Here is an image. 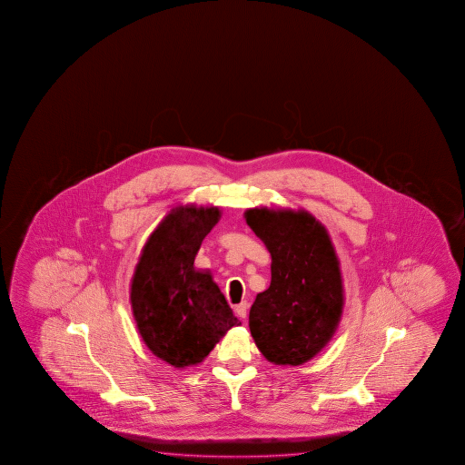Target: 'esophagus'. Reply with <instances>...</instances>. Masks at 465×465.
<instances>
[{
	"label": "esophagus",
	"mask_w": 465,
	"mask_h": 465,
	"mask_svg": "<svg viewBox=\"0 0 465 465\" xmlns=\"http://www.w3.org/2000/svg\"><path fill=\"white\" fill-rule=\"evenodd\" d=\"M247 309H249V304L244 301V302H241V304H237V306L234 307V312H236L239 319L244 321L245 317H247Z\"/></svg>",
	"instance_id": "obj_1"
}]
</instances>
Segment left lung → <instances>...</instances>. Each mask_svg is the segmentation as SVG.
Wrapping results in <instances>:
<instances>
[{"instance_id":"1","label":"left lung","mask_w":465,"mask_h":465,"mask_svg":"<svg viewBox=\"0 0 465 465\" xmlns=\"http://www.w3.org/2000/svg\"><path fill=\"white\" fill-rule=\"evenodd\" d=\"M244 216L272 255V283L249 314L253 341L268 361L300 366L331 341L343 312L331 236L304 210L251 208Z\"/></svg>"}]
</instances>
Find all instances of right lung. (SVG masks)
I'll list each match as a JSON object with an SVG mask.
<instances>
[{
  "instance_id": "add662e5",
  "label": "right lung",
  "mask_w": 465,
  "mask_h": 465,
  "mask_svg": "<svg viewBox=\"0 0 465 465\" xmlns=\"http://www.w3.org/2000/svg\"><path fill=\"white\" fill-rule=\"evenodd\" d=\"M218 206L173 208L143 247L130 301L143 341L181 370L203 361L224 333L239 325L212 273L193 267Z\"/></svg>"
}]
</instances>
